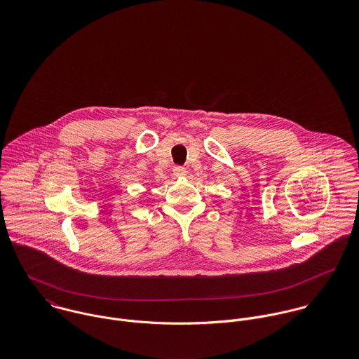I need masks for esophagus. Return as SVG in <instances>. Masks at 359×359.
I'll return each mask as SVG.
<instances>
[{"label": "esophagus", "instance_id": "34e87169", "mask_svg": "<svg viewBox=\"0 0 359 359\" xmlns=\"http://www.w3.org/2000/svg\"><path fill=\"white\" fill-rule=\"evenodd\" d=\"M172 171H174V175H175V177H184V175L187 174L185 168L181 167V165H175V167L172 168Z\"/></svg>", "mask_w": 359, "mask_h": 359}]
</instances>
